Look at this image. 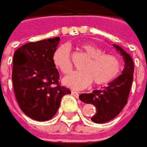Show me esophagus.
<instances>
[{
    "label": "esophagus",
    "mask_w": 147,
    "mask_h": 147,
    "mask_svg": "<svg viewBox=\"0 0 147 147\" xmlns=\"http://www.w3.org/2000/svg\"><path fill=\"white\" fill-rule=\"evenodd\" d=\"M71 93H72V95H74V96L75 98H78V96H79V93L78 92H75V91H72Z\"/></svg>",
    "instance_id": "esophagus-1"
}]
</instances>
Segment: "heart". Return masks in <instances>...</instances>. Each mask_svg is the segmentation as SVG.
Segmentation results:
<instances>
[{"instance_id":"heart-1","label":"heart","mask_w":147,"mask_h":147,"mask_svg":"<svg viewBox=\"0 0 147 147\" xmlns=\"http://www.w3.org/2000/svg\"><path fill=\"white\" fill-rule=\"evenodd\" d=\"M89 59L81 68L63 79V84L74 89H83L92 84L98 86L110 84L121 73L122 63L118 56L113 54H105L102 49L92 44L86 43L80 46ZM53 62L62 72L69 74L73 69L69 49L63 45L55 49L53 54Z\"/></svg>"}]
</instances>
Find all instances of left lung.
<instances>
[{
	"instance_id": "left-lung-1",
	"label": "left lung",
	"mask_w": 147,
	"mask_h": 147,
	"mask_svg": "<svg viewBox=\"0 0 147 147\" xmlns=\"http://www.w3.org/2000/svg\"><path fill=\"white\" fill-rule=\"evenodd\" d=\"M114 47L120 51L125 59V69L122 74L102 90H94L92 93H82L79 96L82 102L96 107L97 113L91 118L96 123L111 121L121 113L127 103L133 81L134 63L131 57L121 47L115 45Z\"/></svg>"
}]
</instances>
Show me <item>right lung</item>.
<instances>
[{
  "label": "right lung",
  "instance_id": "right-lung-1",
  "mask_svg": "<svg viewBox=\"0 0 147 147\" xmlns=\"http://www.w3.org/2000/svg\"><path fill=\"white\" fill-rule=\"evenodd\" d=\"M59 37L30 42L15 52L12 83L16 98L24 113L39 121L55 116L63 96L70 94L61 85L59 74L53 62V54Z\"/></svg>",
  "mask_w": 147,
  "mask_h": 147
}]
</instances>
